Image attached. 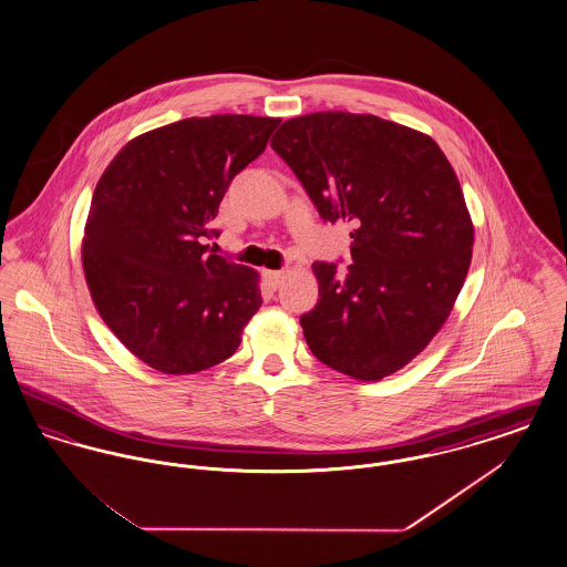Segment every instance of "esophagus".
<instances>
[{"label":"esophagus","instance_id":"obj_1","mask_svg":"<svg viewBox=\"0 0 567 567\" xmlns=\"http://www.w3.org/2000/svg\"><path fill=\"white\" fill-rule=\"evenodd\" d=\"M264 278L271 289H278L280 282L285 280V270H264Z\"/></svg>","mask_w":567,"mask_h":567}]
</instances>
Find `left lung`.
Listing matches in <instances>:
<instances>
[{"instance_id":"obj_1","label":"left lung","mask_w":567,"mask_h":567,"mask_svg":"<svg viewBox=\"0 0 567 567\" xmlns=\"http://www.w3.org/2000/svg\"><path fill=\"white\" fill-rule=\"evenodd\" d=\"M271 148L324 220H351L352 264L317 261L301 315L312 354L347 377L402 370L449 319L472 261L474 225L453 165L430 135L374 114L289 118Z\"/></svg>"}]
</instances>
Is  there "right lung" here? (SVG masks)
I'll list each match as a JSON object with an SVG mask.
<instances>
[{"label": "right lung", "instance_id": "1", "mask_svg": "<svg viewBox=\"0 0 567 567\" xmlns=\"http://www.w3.org/2000/svg\"><path fill=\"white\" fill-rule=\"evenodd\" d=\"M280 118L215 114L137 135L102 174L82 238L93 303L153 370L181 377L229 359L261 306L259 274L204 238L234 176Z\"/></svg>", "mask_w": 567, "mask_h": 567}]
</instances>
